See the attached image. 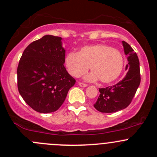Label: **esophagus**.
<instances>
[{
	"instance_id": "1",
	"label": "esophagus",
	"mask_w": 157,
	"mask_h": 157,
	"mask_svg": "<svg viewBox=\"0 0 157 157\" xmlns=\"http://www.w3.org/2000/svg\"><path fill=\"white\" fill-rule=\"evenodd\" d=\"M78 84L79 86H81V87H86V86H87V84H86V83H81V82H79Z\"/></svg>"
}]
</instances>
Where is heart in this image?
<instances>
[{"mask_svg": "<svg viewBox=\"0 0 157 157\" xmlns=\"http://www.w3.org/2000/svg\"><path fill=\"white\" fill-rule=\"evenodd\" d=\"M64 62L67 71L73 77H81L90 67L93 72L86 77V80H99L102 83H110L116 80L124 67L121 52L104 44L84 46L78 53L69 52L66 55Z\"/></svg>", "mask_w": 157, "mask_h": 157, "instance_id": "b5f03b06", "label": "heart"}]
</instances>
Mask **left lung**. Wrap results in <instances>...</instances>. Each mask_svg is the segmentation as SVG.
Returning a JSON list of instances; mask_svg holds the SVG:
<instances>
[{
	"instance_id": "obj_1",
	"label": "left lung",
	"mask_w": 157,
	"mask_h": 157,
	"mask_svg": "<svg viewBox=\"0 0 157 157\" xmlns=\"http://www.w3.org/2000/svg\"><path fill=\"white\" fill-rule=\"evenodd\" d=\"M124 54L128 56V72L125 77L112 86L99 89V96L93 105L103 113H112L127 108L132 101L140 83V62L131 45L122 41Z\"/></svg>"
}]
</instances>
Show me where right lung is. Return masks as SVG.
Returning a JSON list of instances; mask_svg holds the SVG:
<instances>
[{"label": "right lung", "mask_w": 157, "mask_h": 157, "mask_svg": "<svg viewBox=\"0 0 157 157\" xmlns=\"http://www.w3.org/2000/svg\"><path fill=\"white\" fill-rule=\"evenodd\" d=\"M61 38L46 35L30 43L17 67V86L25 102L40 113L58 110L75 84L64 66Z\"/></svg>", "instance_id": "obj_1"}]
</instances>
